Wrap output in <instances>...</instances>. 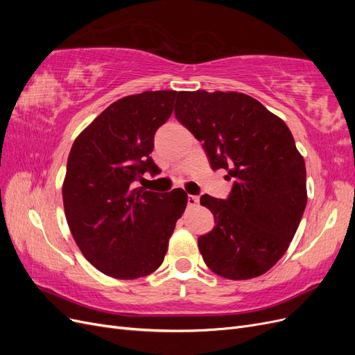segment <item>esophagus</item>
Here are the masks:
<instances>
[{
	"mask_svg": "<svg viewBox=\"0 0 355 355\" xmlns=\"http://www.w3.org/2000/svg\"><path fill=\"white\" fill-rule=\"evenodd\" d=\"M198 202H200V198L197 196H188V206L189 207L198 206Z\"/></svg>",
	"mask_w": 355,
	"mask_h": 355,
	"instance_id": "1",
	"label": "esophagus"
}]
</instances>
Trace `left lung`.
Returning a JSON list of instances; mask_svg holds the SVG:
<instances>
[{
    "mask_svg": "<svg viewBox=\"0 0 355 355\" xmlns=\"http://www.w3.org/2000/svg\"><path fill=\"white\" fill-rule=\"evenodd\" d=\"M178 121L202 142L213 170L234 179L227 200L202 196L214 228L198 239L210 270L259 277L282 259L306 206V170L286 123L237 92H179Z\"/></svg>",
    "mask_w": 355,
    "mask_h": 355,
    "instance_id": "1",
    "label": "left lung"
}]
</instances>
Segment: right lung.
I'll list each match as a JSON object with an SVG mask.
<instances>
[{"label": "right lung", "instance_id": "1", "mask_svg": "<svg viewBox=\"0 0 355 355\" xmlns=\"http://www.w3.org/2000/svg\"><path fill=\"white\" fill-rule=\"evenodd\" d=\"M178 92H144L110 105L75 139L62 187L72 237L94 268L135 280L163 263L184 189L167 194L135 188L145 171L159 173L149 154L157 128L173 112Z\"/></svg>", "mask_w": 355, "mask_h": 355}]
</instances>
